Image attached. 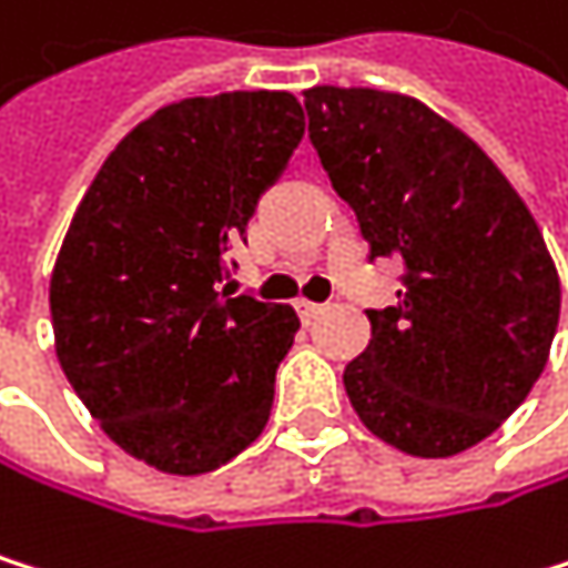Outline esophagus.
<instances>
[{"mask_svg":"<svg viewBox=\"0 0 568 568\" xmlns=\"http://www.w3.org/2000/svg\"><path fill=\"white\" fill-rule=\"evenodd\" d=\"M296 313L303 316V323H310V320H316L323 313V306L320 303H310V300H296Z\"/></svg>","mask_w":568,"mask_h":568,"instance_id":"esophagus-1","label":"esophagus"}]
</instances>
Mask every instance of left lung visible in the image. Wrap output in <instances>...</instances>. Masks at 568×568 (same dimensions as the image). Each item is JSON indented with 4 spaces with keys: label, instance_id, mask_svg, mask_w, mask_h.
Returning a JSON list of instances; mask_svg holds the SVG:
<instances>
[{
    "label": "left lung",
    "instance_id": "obj_1",
    "mask_svg": "<svg viewBox=\"0 0 568 568\" xmlns=\"http://www.w3.org/2000/svg\"><path fill=\"white\" fill-rule=\"evenodd\" d=\"M310 141L356 212L371 258L407 265L397 306L371 310V346L343 371L374 437L452 458L495 434L542 377L559 272L498 164L427 103L374 87L303 93Z\"/></svg>",
    "mask_w": 568,
    "mask_h": 568
}]
</instances>
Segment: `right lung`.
<instances>
[{"mask_svg": "<svg viewBox=\"0 0 568 568\" xmlns=\"http://www.w3.org/2000/svg\"><path fill=\"white\" fill-rule=\"evenodd\" d=\"M303 131L286 90L168 103L110 151L60 245V367L116 448L164 475L215 471L268 424L300 316L219 278Z\"/></svg>", "mask_w": 568, "mask_h": 568, "instance_id": "right-lung-1", "label": "right lung"}]
</instances>
